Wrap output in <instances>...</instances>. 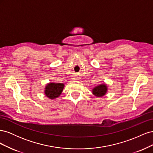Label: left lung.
<instances>
[{"label": "left lung", "mask_w": 153, "mask_h": 153, "mask_svg": "<svg viewBox=\"0 0 153 153\" xmlns=\"http://www.w3.org/2000/svg\"><path fill=\"white\" fill-rule=\"evenodd\" d=\"M107 85L105 84H101L94 87L92 90V92L95 96L100 98V97L105 96L107 92Z\"/></svg>", "instance_id": "1"}]
</instances>
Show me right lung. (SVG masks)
I'll list each match as a JSON object with an SVG mask.
<instances>
[{"mask_svg":"<svg viewBox=\"0 0 153 153\" xmlns=\"http://www.w3.org/2000/svg\"><path fill=\"white\" fill-rule=\"evenodd\" d=\"M64 84L62 83L50 82L45 88V94L50 100H55L61 94Z\"/></svg>","mask_w":153,"mask_h":153,"instance_id":"1","label":"right lung"}]
</instances>
